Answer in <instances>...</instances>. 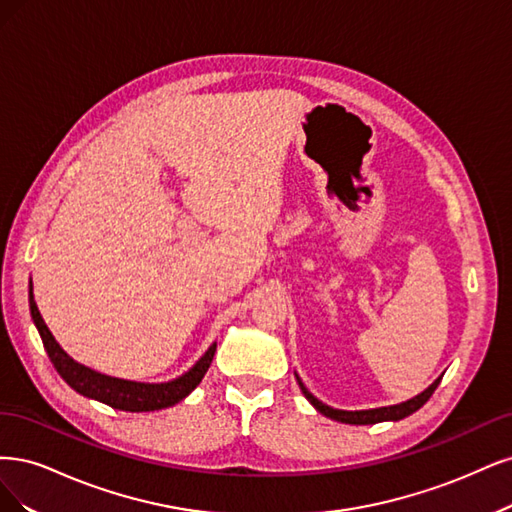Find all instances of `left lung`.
<instances>
[{"instance_id": "8db88e82", "label": "left lung", "mask_w": 512, "mask_h": 512, "mask_svg": "<svg viewBox=\"0 0 512 512\" xmlns=\"http://www.w3.org/2000/svg\"><path fill=\"white\" fill-rule=\"evenodd\" d=\"M298 378V376H295ZM442 376L436 378V381L427 387L423 393H419L417 398H412L408 402H402V404H395V406H383V408H372V410H336L332 406H325L323 402H319L315 395H312L304 383L298 378V385L302 389V393L306 395V400L315 406L321 415L334 419V421H340V423H351V425H372V423H381V421H400L408 415H412V412H417L427 400L432 398V393L436 391V387L440 385Z\"/></svg>"}]
</instances>
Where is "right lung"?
<instances>
[{"instance_id": "right-lung-1", "label": "right lung", "mask_w": 512, "mask_h": 512, "mask_svg": "<svg viewBox=\"0 0 512 512\" xmlns=\"http://www.w3.org/2000/svg\"><path fill=\"white\" fill-rule=\"evenodd\" d=\"M29 310L31 319H34L44 349L48 353V359L53 361L55 370L59 376L68 383L74 391L80 395H87L91 400H97L102 404H108L112 408L127 410V412H148V410H161L178 404L185 400L187 395L202 383L204 374L208 372L214 351H217V344H212L210 349L204 353V357L197 361V364L185 372L183 376L174 378L170 383H159V385H148V383H134V381H123V378H112L106 374L95 372L87 366L78 364L68 353H65L53 334L48 332V327L40 315V310L34 300V287L29 285Z\"/></svg>"}]
</instances>
